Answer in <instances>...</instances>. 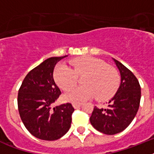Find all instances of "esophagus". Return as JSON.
<instances>
[{"mask_svg":"<svg viewBox=\"0 0 154 154\" xmlns=\"http://www.w3.org/2000/svg\"><path fill=\"white\" fill-rule=\"evenodd\" d=\"M82 105V103H73L72 104V106L74 109H77V108H79L80 106Z\"/></svg>","mask_w":154,"mask_h":154,"instance_id":"34e87169","label":"esophagus"}]
</instances>
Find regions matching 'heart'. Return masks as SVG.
Wrapping results in <instances>:
<instances>
[{"mask_svg": "<svg viewBox=\"0 0 154 154\" xmlns=\"http://www.w3.org/2000/svg\"><path fill=\"white\" fill-rule=\"evenodd\" d=\"M70 64L73 71L64 64L55 68L53 77L57 85L63 90H68L75 84L77 76L84 75L82 83L84 85L66 92L64 95L65 101L80 103L97 96V100L103 101L116 94L120 85V77L113 67L91 57L75 58Z\"/></svg>", "mask_w": 154, "mask_h": 154, "instance_id": "heart-1", "label": "heart"}]
</instances>
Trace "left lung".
Instances as JSON below:
<instances>
[{"label": "left lung", "instance_id": "1", "mask_svg": "<svg viewBox=\"0 0 154 154\" xmlns=\"http://www.w3.org/2000/svg\"><path fill=\"white\" fill-rule=\"evenodd\" d=\"M119 69L121 85L105 109L94 106L89 120L94 129L108 135L121 133L136 116L141 100V86L137 77L124 65L114 58Z\"/></svg>", "mask_w": 154, "mask_h": 154}]
</instances>
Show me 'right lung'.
Masks as SVG:
<instances>
[{"instance_id":"add662e5","label":"right lung","mask_w":154,"mask_h":154,"mask_svg":"<svg viewBox=\"0 0 154 154\" xmlns=\"http://www.w3.org/2000/svg\"><path fill=\"white\" fill-rule=\"evenodd\" d=\"M68 57H49L30 71L18 91L17 104L23 124L37 138L55 141L69 129L74 109L70 103L53 107L61 94L53 80L58 61Z\"/></svg>"}]
</instances>
